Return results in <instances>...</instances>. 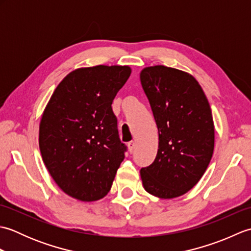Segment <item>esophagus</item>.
Segmentation results:
<instances>
[{
  "label": "esophagus",
  "instance_id": "1",
  "mask_svg": "<svg viewBox=\"0 0 251 251\" xmlns=\"http://www.w3.org/2000/svg\"><path fill=\"white\" fill-rule=\"evenodd\" d=\"M135 147H136V143H135L134 141H130V142H128V150H129V152H130V153L134 152V150H135Z\"/></svg>",
  "mask_w": 251,
  "mask_h": 251
}]
</instances>
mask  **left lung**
Masks as SVG:
<instances>
[{"label": "left lung", "instance_id": "8db88e82", "mask_svg": "<svg viewBox=\"0 0 251 251\" xmlns=\"http://www.w3.org/2000/svg\"><path fill=\"white\" fill-rule=\"evenodd\" d=\"M140 82L158 129L154 162L140 170L143 188L170 200L185 194L205 174L214 153L209 102L192 74L165 66L142 69Z\"/></svg>", "mask_w": 251, "mask_h": 251}]
</instances>
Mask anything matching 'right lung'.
<instances>
[{
  "mask_svg": "<svg viewBox=\"0 0 251 251\" xmlns=\"http://www.w3.org/2000/svg\"><path fill=\"white\" fill-rule=\"evenodd\" d=\"M128 66L78 68L58 84L41 117L39 146L57 185L82 201L109 193L126 147L112 102L130 76Z\"/></svg>",
  "mask_w": 251,
  "mask_h": 251,
  "instance_id": "1",
  "label": "right lung"
}]
</instances>
